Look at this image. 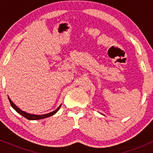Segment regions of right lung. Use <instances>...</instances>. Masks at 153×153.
Wrapping results in <instances>:
<instances>
[{
	"label": "right lung",
	"instance_id": "1",
	"mask_svg": "<svg viewBox=\"0 0 153 153\" xmlns=\"http://www.w3.org/2000/svg\"><path fill=\"white\" fill-rule=\"evenodd\" d=\"M8 99H9L10 102L11 106H12L13 108V109H15V110L19 114L22 115V116H24L25 118H27V119H28V120H39V119H43V118H48V117H50V116H52V115H53L54 114H56L57 112H58V110L59 109L60 106L62 105H60L59 107H58V108H57L56 109V110L53 111V112H49V113H48V114H44V115H35V114L27 113V112L21 110L20 109H19V107H17L16 105L15 104L12 102V100L10 99V97H8Z\"/></svg>",
	"mask_w": 153,
	"mask_h": 153
}]
</instances>
